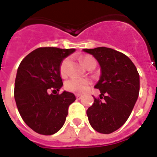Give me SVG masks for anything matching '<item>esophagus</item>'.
Returning <instances> with one entry per match:
<instances>
[{
    "label": "esophagus",
    "mask_w": 157,
    "mask_h": 157,
    "mask_svg": "<svg viewBox=\"0 0 157 157\" xmlns=\"http://www.w3.org/2000/svg\"><path fill=\"white\" fill-rule=\"evenodd\" d=\"M75 98H76V99H81L82 98V96L81 95V94H75Z\"/></svg>",
    "instance_id": "obj_1"
}]
</instances>
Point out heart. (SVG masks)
<instances>
[{"mask_svg": "<svg viewBox=\"0 0 157 157\" xmlns=\"http://www.w3.org/2000/svg\"><path fill=\"white\" fill-rule=\"evenodd\" d=\"M82 61L87 67L92 64H95L96 59L91 55H85L82 57ZM69 67H70V58H65L59 65V73L63 77H65L69 74ZM90 85L88 80L84 78H77L73 77L67 80L65 82V89L66 91L74 93H82L87 89Z\"/></svg>", "mask_w": 157, "mask_h": 157, "instance_id": "1", "label": "heart"}]
</instances>
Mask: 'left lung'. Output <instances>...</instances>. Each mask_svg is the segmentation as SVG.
<instances>
[{"label": "left lung", "mask_w": 157, "mask_h": 157, "mask_svg": "<svg viewBox=\"0 0 157 157\" xmlns=\"http://www.w3.org/2000/svg\"><path fill=\"white\" fill-rule=\"evenodd\" d=\"M95 57L102 69L95 86L101 94L86 110L90 124L102 134L113 133L127 121L140 92V75L128 56L106 47L83 49Z\"/></svg>", "instance_id": "8db88e82"}]
</instances>
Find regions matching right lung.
<instances>
[{"instance_id":"add662e5","label":"right lung","mask_w":157,"mask_h":157,"mask_svg":"<svg viewBox=\"0 0 157 157\" xmlns=\"http://www.w3.org/2000/svg\"><path fill=\"white\" fill-rule=\"evenodd\" d=\"M75 48L43 47L23 59L17 69L14 98L26 124L38 134L51 135L65 124L69 106L75 100L71 92L50 94L63 85L59 73L62 59Z\"/></svg>"}]
</instances>
